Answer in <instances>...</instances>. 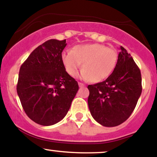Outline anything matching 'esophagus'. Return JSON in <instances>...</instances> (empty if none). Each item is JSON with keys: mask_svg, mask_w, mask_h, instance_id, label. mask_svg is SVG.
I'll return each instance as SVG.
<instances>
[{"mask_svg": "<svg viewBox=\"0 0 157 157\" xmlns=\"http://www.w3.org/2000/svg\"><path fill=\"white\" fill-rule=\"evenodd\" d=\"M78 85H79V86L80 87H82V86H84V84L82 83V82H78Z\"/></svg>", "mask_w": 157, "mask_h": 157, "instance_id": "34e87169", "label": "esophagus"}]
</instances>
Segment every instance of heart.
I'll use <instances>...</instances> for the list:
<instances>
[{"mask_svg": "<svg viewBox=\"0 0 157 157\" xmlns=\"http://www.w3.org/2000/svg\"><path fill=\"white\" fill-rule=\"evenodd\" d=\"M61 58L68 75H77L82 63L80 77L98 82L111 75L117 64L118 54L115 50L104 44H86L75 46L72 51H64Z\"/></svg>", "mask_w": 157, "mask_h": 157, "instance_id": "1", "label": "heart"}]
</instances>
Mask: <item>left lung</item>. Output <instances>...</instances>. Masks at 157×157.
Listing matches in <instances>:
<instances>
[{
	"mask_svg": "<svg viewBox=\"0 0 157 157\" xmlns=\"http://www.w3.org/2000/svg\"><path fill=\"white\" fill-rule=\"evenodd\" d=\"M120 50L115 69L107 79L88 86L91 114L104 127L124 122L133 112L142 90L140 69L126 49L121 46Z\"/></svg>",
	"mask_w": 157,
	"mask_h": 157,
	"instance_id": "8db88e82",
	"label": "left lung"
}]
</instances>
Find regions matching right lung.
Instances as JSON below:
<instances>
[{"mask_svg": "<svg viewBox=\"0 0 157 157\" xmlns=\"http://www.w3.org/2000/svg\"><path fill=\"white\" fill-rule=\"evenodd\" d=\"M66 40L50 39L37 47L21 66L17 93L27 116L50 126L66 115L79 89L65 71L62 52Z\"/></svg>", "mask_w": 157, "mask_h": 157, "instance_id": "1", "label": "right lung"}]
</instances>
